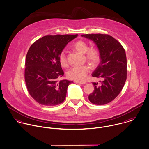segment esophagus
<instances>
[{"mask_svg":"<svg viewBox=\"0 0 149 149\" xmlns=\"http://www.w3.org/2000/svg\"><path fill=\"white\" fill-rule=\"evenodd\" d=\"M74 82L75 84H82V85L86 84L85 82H81V81H74Z\"/></svg>","mask_w":149,"mask_h":149,"instance_id":"1","label":"esophagus"}]
</instances>
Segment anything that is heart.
<instances>
[{
  "mask_svg": "<svg viewBox=\"0 0 149 149\" xmlns=\"http://www.w3.org/2000/svg\"><path fill=\"white\" fill-rule=\"evenodd\" d=\"M74 49L81 54H85L86 59L93 65L99 63L100 60V52L96 48L92 47L88 49V43L82 40L77 41L73 45ZM58 60L61 66L65 67L68 65V61L65 51H62L58 55ZM89 65L85 64L81 66L72 67L67 72V76L70 79L82 81L85 79L90 71Z\"/></svg>",
  "mask_w": 149,
  "mask_h": 149,
  "instance_id": "b5f03b06",
  "label": "heart"
}]
</instances>
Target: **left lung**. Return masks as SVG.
I'll use <instances>...</instances> for the list:
<instances>
[{"label":"left lung","instance_id":"left-lung-1","mask_svg":"<svg viewBox=\"0 0 149 149\" xmlns=\"http://www.w3.org/2000/svg\"><path fill=\"white\" fill-rule=\"evenodd\" d=\"M96 45L100 54V63L92 74L101 79L93 82L95 89L88 96L96 105H103L113 101L122 91L127 79V65L125 51L121 44L106 34H84Z\"/></svg>","mask_w":149,"mask_h":149}]
</instances>
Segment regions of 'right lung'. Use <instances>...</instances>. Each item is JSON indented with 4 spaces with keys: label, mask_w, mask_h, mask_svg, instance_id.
I'll return each mask as SVG.
<instances>
[{
    "label": "right lung",
    "mask_w": 149,
    "mask_h": 149,
    "mask_svg": "<svg viewBox=\"0 0 149 149\" xmlns=\"http://www.w3.org/2000/svg\"><path fill=\"white\" fill-rule=\"evenodd\" d=\"M78 35H46L35 41L26 56L25 81L31 96L44 106H56L65 99L73 82L60 79L64 75L58 55Z\"/></svg>",
    "instance_id": "obj_1"
}]
</instances>
